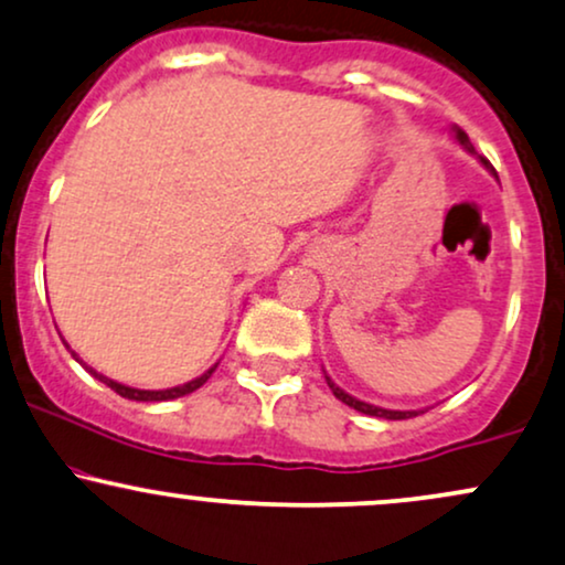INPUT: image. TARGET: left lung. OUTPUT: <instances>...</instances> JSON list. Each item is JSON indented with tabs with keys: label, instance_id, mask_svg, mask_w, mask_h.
I'll return each instance as SVG.
<instances>
[{
	"label": "left lung",
	"instance_id": "8db88e82",
	"mask_svg": "<svg viewBox=\"0 0 565 565\" xmlns=\"http://www.w3.org/2000/svg\"><path fill=\"white\" fill-rule=\"evenodd\" d=\"M455 139H458L460 145H463V147L468 149V152L477 154V152H473L471 141H468V134H466V131H460V128H455ZM481 162H484V168H489V171H492V166H489V162H487L484 158H481ZM492 173H494V171H492ZM494 175H498V173H494ZM326 384H329V390L334 392L337 399H342L344 405H350V407H355V411L365 413V416H376V418H386V420H403V418H413V416H420V413H424V411H386V407L363 403V399L352 397V394H348L344 390H339V386H337L334 382H331L329 376H326Z\"/></svg>",
	"mask_w": 565,
	"mask_h": 565
}]
</instances>
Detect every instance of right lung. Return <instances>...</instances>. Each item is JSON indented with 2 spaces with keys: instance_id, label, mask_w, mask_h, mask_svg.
I'll return each mask as SVG.
<instances>
[{
  "instance_id": "1",
  "label": "right lung",
  "mask_w": 565,
  "mask_h": 565,
  "mask_svg": "<svg viewBox=\"0 0 565 565\" xmlns=\"http://www.w3.org/2000/svg\"><path fill=\"white\" fill-rule=\"evenodd\" d=\"M67 348V344H65ZM71 350V348H67ZM71 355L78 360L81 365H84V369L92 373L94 379H99L102 384H107L110 386L113 392H118L120 397H126V399H136V403H162V399H175V397H183V394H192L194 390H200L202 384L207 382L210 376H213V371L217 369V363L213 365V369H207L205 373H202V376H196V379H192V382H186V384H181V386H171V390H136V386H126V384H118V382H113V379H107V376H102V373H97L94 369H88V365L84 363V360H81L76 352L71 350Z\"/></svg>"
}]
</instances>
